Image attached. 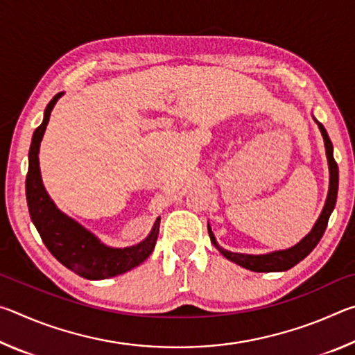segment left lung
<instances>
[{
    "label": "left lung",
    "mask_w": 355,
    "mask_h": 355,
    "mask_svg": "<svg viewBox=\"0 0 355 355\" xmlns=\"http://www.w3.org/2000/svg\"><path fill=\"white\" fill-rule=\"evenodd\" d=\"M313 120L318 125V128L321 131V136L324 139V147H326V156H327V166H329V191L326 197V203L320 214V218L315 222V225L311 230L305 235L297 244H294L293 248H288L284 250H274L268 252V254H241V252H230L224 248H220L216 241V236L211 230V227L208 224V235L209 239L216 249H218L227 260L236 263L238 266H243L249 271L254 272H284L296 266L299 261H302L311 250L316 248V244L320 243L324 232H326L327 222L330 214H332L335 203H336V194H338V166H336L334 159V146L330 142V137L327 135L326 128L322 127V123L318 122L313 117Z\"/></svg>",
    "instance_id": "1"
}]
</instances>
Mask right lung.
<instances>
[{
	"instance_id": "add662e5",
	"label": "right lung",
	"mask_w": 355,
	"mask_h": 355,
	"mask_svg": "<svg viewBox=\"0 0 355 355\" xmlns=\"http://www.w3.org/2000/svg\"><path fill=\"white\" fill-rule=\"evenodd\" d=\"M64 92L56 94L44 112V122L35 128L29 147V167L26 175V200L33 224L37 228L42 241L59 263L70 271L89 280H103L128 272L139 266L152 254L158 239L159 220L155 224L146 239L128 248H111L94 235L80 222L70 218L56 207L48 194L39 166V150L42 137L45 135L48 120L58 100Z\"/></svg>"
}]
</instances>
